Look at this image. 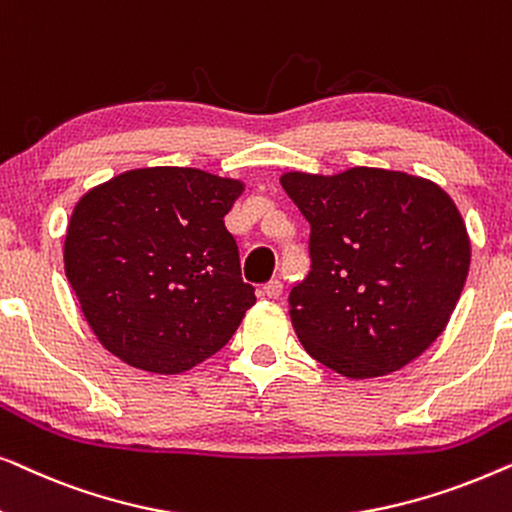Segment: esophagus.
<instances>
[{"mask_svg": "<svg viewBox=\"0 0 512 512\" xmlns=\"http://www.w3.org/2000/svg\"><path fill=\"white\" fill-rule=\"evenodd\" d=\"M282 291H284V284L279 282V279H270V282L263 286V296L268 298H279L282 296Z\"/></svg>", "mask_w": 512, "mask_h": 512, "instance_id": "1", "label": "esophagus"}]
</instances>
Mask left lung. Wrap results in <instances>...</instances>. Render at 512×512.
<instances>
[{"mask_svg":"<svg viewBox=\"0 0 512 512\" xmlns=\"http://www.w3.org/2000/svg\"><path fill=\"white\" fill-rule=\"evenodd\" d=\"M310 223V272L289 293L307 354L366 380L417 359L440 333L471 265V242L443 188L405 172H286Z\"/></svg>","mask_w":512,"mask_h":512,"instance_id":"8db88e82","label":"left lung"}]
</instances>
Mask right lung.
<instances>
[{
  "mask_svg": "<svg viewBox=\"0 0 512 512\" xmlns=\"http://www.w3.org/2000/svg\"><path fill=\"white\" fill-rule=\"evenodd\" d=\"M242 181L144 167L90 188L65 237V272L104 349L160 375L219 352L256 303L223 216Z\"/></svg>",
  "mask_w": 512,
  "mask_h": 512,
  "instance_id": "add662e5",
  "label": "right lung"
}]
</instances>
